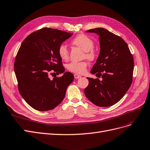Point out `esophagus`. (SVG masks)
I'll use <instances>...</instances> for the list:
<instances>
[{"mask_svg": "<svg viewBox=\"0 0 150 150\" xmlns=\"http://www.w3.org/2000/svg\"><path fill=\"white\" fill-rule=\"evenodd\" d=\"M74 77H75V79H80V78L81 75H78V74H75V75H74Z\"/></svg>", "mask_w": 150, "mask_h": 150, "instance_id": "obj_1", "label": "esophagus"}]
</instances>
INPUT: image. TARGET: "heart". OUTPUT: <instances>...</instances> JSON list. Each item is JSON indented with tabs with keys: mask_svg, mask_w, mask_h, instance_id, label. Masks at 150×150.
Listing matches in <instances>:
<instances>
[{
	"mask_svg": "<svg viewBox=\"0 0 150 150\" xmlns=\"http://www.w3.org/2000/svg\"><path fill=\"white\" fill-rule=\"evenodd\" d=\"M73 45L80 47L85 51L84 57L88 60L93 61L96 59V53L93 49L95 43L93 40L88 36L85 34H79L71 40ZM58 54L62 60H66L69 59V52L66 45L61 44L58 48ZM87 67V62H71L67 64V68L69 71L77 74H82L85 71Z\"/></svg>",
	"mask_w": 150,
	"mask_h": 150,
	"instance_id": "heart-1",
	"label": "heart"
}]
</instances>
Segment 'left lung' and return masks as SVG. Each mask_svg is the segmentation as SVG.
<instances>
[{
    "label": "left lung",
    "instance_id": "obj_1",
    "mask_svg": "<svg viewBox=\"0 0 150 150\" xmlns=\"http://www.w3.org/2000/svg\"><path fill=\"white\" fill-rule=\"evenodd\" d=\"M100 36V54L90 72L98 79L87 78L84 90L91 102L100 107H110L122 99L131 86L134 60L127 43L122 38L103 28L86 31Z\"/></svg>",
    "mask_w": 150,
    "mask_h": 150
}]
</instances>
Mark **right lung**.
Returning a JSON list of instances; mask_svg holds the SVG:
<instances>
[{"label": "right lung", "instance_id": "1", "mask_svg": "<svg viewBox=\"0 0 150 150\" xmlns=\"http://www.w3.org/2000/svg\"><path fill=\"white\" fill-rule=\"evenodd\" d=\"M72 35L71 33L45 27L33 32L23 41L14 62L18 88L22 98L38 111L55 108L64 100L74 76L64 72L58 48Z\"/></svg>", "mask_w": 150, "mask_h": 150}]
</instances>
